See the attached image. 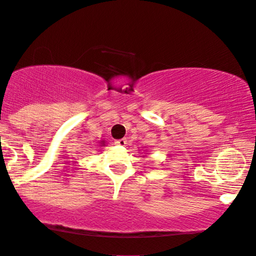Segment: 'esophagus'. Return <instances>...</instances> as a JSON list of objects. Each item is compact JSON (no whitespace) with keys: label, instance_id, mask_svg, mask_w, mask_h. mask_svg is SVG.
I'll return each instance as SVG.
<instances>
[{"label":"esophagus","instance_id":"1","mask_svg":"<svg viewBox=\"0 0 256 256\" xmlns=\"http://www.w3.org/2000/svg\"><path fill=\"white\" fill-rule=\"evenodd\" d=\"M115 144H118V146H124L126 144H127V140H126V138L116 140V141H115Z\"/></svg>","mask_w":256,"mask_h":256}]
</instances>
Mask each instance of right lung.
<instances>
[{"instance_id": "right-lung-1", "label": "right lung", "mask_w": 256, "mask_h": 256, "mask_svg": "<svg viewBox=\"0 0 256 256\" xmlns=\"http://www.w3.org/2000/svg\"><path fill=\"white\" fill-rule=\"evenodd\" d=\"M102 143H104V142H102Z\"/></svg>"}]
</instances>
